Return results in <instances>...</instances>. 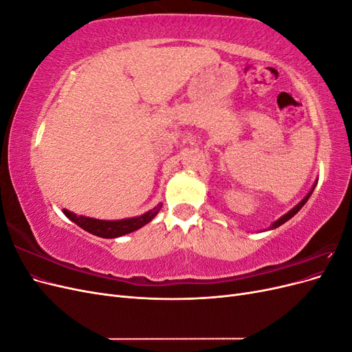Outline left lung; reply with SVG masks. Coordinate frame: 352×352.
<instances>
[{"mask_svg": "<svg viewBox=\"0 0 352 352\" xmlns=\"http://www.w3.org/2000/svg\"><path fill=\"white\" fill-rule=\"evenodd\" d=\"M316 185H317V184H314V185H313V188L310 189V192H308V194H307V195H305V197H304V198H302V199H301L300 202H298V204H296V206H295L294 208H291L289 211H287V212H286V214H283L282 217H279L278 220H276V221H273V223H272V226L269 228V230H272V229H276V228H279L280 225H283V223H286L287 220H289V219H292V217H294V216L296 214V212H298V211H300V210H301V208L304 207V204H305V202L308 201V198H310V197H311V194H313V190H314Z\"/></svg>", "mask_w": 352, "mask_h": 352, "instance_id": "obj_1", "label": "left lung"}]
</instances>
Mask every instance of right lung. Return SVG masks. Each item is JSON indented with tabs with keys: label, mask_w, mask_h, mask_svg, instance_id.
Wrapping results in <instances>:
<instances>
[{
	"label": "right lung",
	"mask_w": 352,
	"mask_h": 352,
	"mask_svg": "<svg viewBox=\"0 0 352 352\" xmlns=\"http://www.w3.org/2000/svg\"><path fill=\"white\" fill-rule=\"evenodd\" d=\"M162 206L163 204H157L153 210L144 212L141 216L122 220H100L87 216H78L66 208H63V212H65L67 219H70L73 223H76V225L83 230L92 233L95 236L111 239L127 235V233H132L145 226L146 223H150L158 214V211L162 210Z\"/></svg>",
	"instance_id": "right-lung-1"
}]
</instances>
